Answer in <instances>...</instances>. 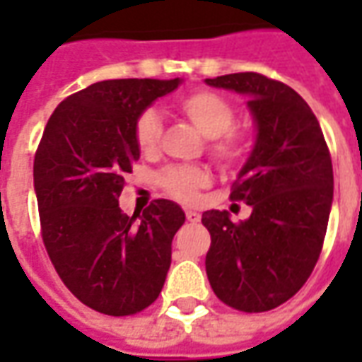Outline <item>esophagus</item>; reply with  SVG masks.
<instances>
[{
	"instance_id": "34e87169",
	"label": "esophagus",
	"mask_w": 362,
	"mask_h": 362,
	"mask_svg": "<svg viewBox=\"0 0 362 362\" xmlns=\"http://www.w3.org/2000/svg\"><path fill=\"white\" fill-rule=\"evenodd\" d=\"M186 219H188L189 223H199L202 215H199L197 211H194V209H186Z\"/></svg>"
}]
</instances>
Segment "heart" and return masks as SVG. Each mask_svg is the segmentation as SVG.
I'll return each mask as SVG.
<instances>
[{"label":"heart","instance_id":"b5f03b06","mask_svg":"<svg viewBox=\"0 0 362 362\" xmlns=\"http://www.w3.org/2000/svg\"><path fill=\"white\" fill-rule=\"evenodd\" d=\"M176 108L207 137L213 139L211 153L223 165L240 163L250 149L248 135L235 129V108L225 96L211 90H192L176 100ZM160 118L155 110H145L135 124V141L145 155L155 153L160 139ZM158 184L180 202H194L197 192L209 184V176L202 168L168 166L158 176Z\"/></svg>","mask_w":362,"mask_h":362}]
</instances>
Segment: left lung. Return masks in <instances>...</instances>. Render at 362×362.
Instances as JSON below:
<instances>
[{
    "mask_svg": "<svg viewBox=\"0 0 362 362\" xmlns=\"http://www.w3.org/2000/svg\"><path fill=\"white\" fill-rule=\"evenodd\" d=\"M205 83L248 96L256 127L230 192L252 215L240 223L219 209L202 215L211 235L207 279L236 310H272L303 287L320 258L334 202L332 157L310 106L285 83L250 71Z\"/></svg>",
    "mask_w": 362,
    "mask_h": 362,
    "instance_id": "8db88e82",
    "label": "left lung"
}]
</instances>
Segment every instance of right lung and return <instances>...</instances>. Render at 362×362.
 <instances>
[{"instance_id":"obj_1","label":"right lung","mask_w":362,"mask_h":362,"mask_svg":"<svg viewBox=\"0 0 362 362\" xmlns=\"http://www.w3.org/2000/svg\"><path fill=\"white\" fill-rule=\"evenodd\" d=\"M176 79H108L67 96L44 127L35 157L42 240L83 304L129 316L157 300L186 215L170 199L122 213L124 174L139 158L135 124Z\"/></svg>"}]
</instances>
